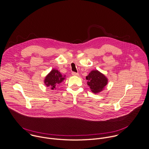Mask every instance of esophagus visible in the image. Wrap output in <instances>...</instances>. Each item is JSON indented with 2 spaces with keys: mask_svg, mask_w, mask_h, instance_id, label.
<instances>
[{
  "mask_svg": "<svg viewBox=\"0 0 149 149\" xmlns=\"http://www.w3.org/2000/svg\"><path fill=\"white\" fill-rule=\"evenodd\" d=\"M72 75L73 76H79V74L77 73V72H72Z\"/></svg>",
  "mask_w": 149,
  "mask_h": 149,
  "instance_id": "34e87169",
  "label": "esophagus"
}]
</instances>
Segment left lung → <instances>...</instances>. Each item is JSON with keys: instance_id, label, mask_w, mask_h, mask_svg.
<instances>
[{"instance_id": "obj_1", "label": "left lung", "mask_w": 149, "mask_h": 149, "mask_svg": "<svg viewBox=\"0 0 149 149\" xmlns=\"http://www.w3.org/2000/svg\"><path fill=\"white\" fill-rule=\"evenodd\" d=\"M86 79L88 81V85L94 94H97L104 89L108 81L105 75L98 70H92L86 76Z\"/></svg>"}]
</instances>
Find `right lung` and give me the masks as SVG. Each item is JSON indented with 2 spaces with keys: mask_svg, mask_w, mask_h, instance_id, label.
Segmentation results:
<instances>
[{
  "mask_svg": "<svg viewBox=\"0 0 149 149\" xmlns=\"http://www.w3.org/2000/svg\"><path fill=\"white\" fill-rule=\"evenodd\" d=\"M65 75L63 76L58 70L52 69L45 77L44 82L47 87L52 90L56 89V88L65 79Z\"/></svg>",
  "mask_w": 149,
  "mask_h": 149,
  "instance_id": "obj_1",
  "label": "right lung"
}]
</instances>
